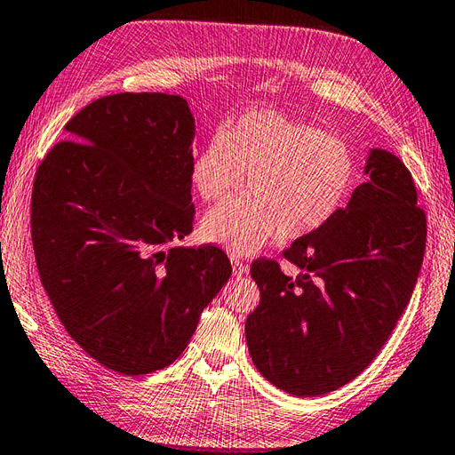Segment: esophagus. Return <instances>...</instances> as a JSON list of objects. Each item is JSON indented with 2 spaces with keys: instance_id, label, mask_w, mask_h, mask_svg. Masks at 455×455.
<instances>
[{
  "instance_id": "obj_1",
  "label": "esophagus",
  "mask_w": 455,
  "mask_h": 455,
  "mask_svg": "<svg viewBox=\"0 0 455 455\" xmlns=\"http://www.w3.org/2000/svg\"><path fill=\"white\" fill-rule=\"evenodd\" d=\"M231 259V270H234V275L241 278V275H245L249 272V266L243 264L237 257H229Z\"/></svg>"
}]
</instances>
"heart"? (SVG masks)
<instances>
[{
    "instance_id": "obj_1",
    "label": "heart",
    "mask_w": 455,
    "mask_h": 455,
    "mask_svg": "<svg viewBox=\"0 0 455 455\" xmlns=\"http://www.w3.org/2000/svg\"><path fill=\"white\" fill-rule=\"evenodd\" d=\"M249 173L247 198L203 218L201 235L247 257L282 234L305 237L326 226L355 185V158L339 137L274 109H251L210 137L189 164L198 198L220 201Z\"/></svg>"
}]
</instances>
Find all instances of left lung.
Returning <instances> with one entry per match:
<instances>
[{"instance_id": "left-lung-1", "label": "left lung", "mask_w": 455, "mask_h": 455, "mask_svg": "<svg viewBox=\"0 0 455 455\" xmlns=\"http://www.w3.org/2000/svg\"><path fill=\"white\" fill-rule=\"evenodd\" d=\"M367 181L326 226L291 243L278 262L257 260L260 305L247 316L254 367L280 390L315 397L369 367L411 299L427 243L411 173L392 152L371 148Z\"/></svg>"}]
</instances>
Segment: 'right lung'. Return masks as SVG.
<instances>
[{"instance_id":"1","label":"right lung","mask_w":455,"mask_h":455,"mask_svg":"<svg viewBox=\"0 0 455 455\" xmlns=\"http://www.w3.org/2000/svg\"><path fill=\"white\" fill-rule=\"evenodd\" d=\"M38 165L30 231L44 290L100 364L139 376L168 367L231 275L226 252L191 234L195 117L162 92L83 108Z\"/></svg>"}]
</instances>
